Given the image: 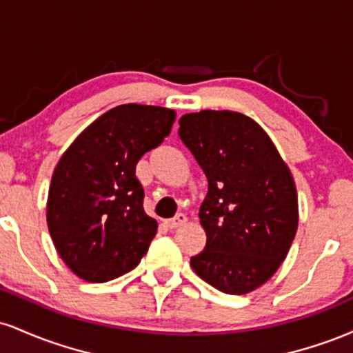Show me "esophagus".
<instances>
[{"label":"esophagus","mask_w":353,"mask_h":353,"mask_svg":"<svg viewBox=\"0 0 353 353\" xmlns=\"http://www.w3.org/2000/svg\"><path fill=\"white\" fill-rule=\"evenodd\" d=\"M185 222H188V216H185V214H177L176 217L168 219V221H165V225H168L169 229H177L181 228V225H184Z\"/></svg>","instance_id":"obj_1"}]
</instances>
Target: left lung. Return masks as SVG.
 <instances>
[{"label": "left lung", "mask_w": 353, "mask_h": 353, "mask_svg": "<svg viewBox=\"0 0 353 353\" xmlns=\"http://www.w3.org/2000/svg\"><path fill=\"white\" fill-rule=\"evenodd\" d=\"M179 125L209 182L199 209L208 242L190 267L221 292H252L277 272L297 232L290 169L264 129L241 112L205 109L184 114Z\"/></svg>", "instance_id": "obj_1"}]
</instances>
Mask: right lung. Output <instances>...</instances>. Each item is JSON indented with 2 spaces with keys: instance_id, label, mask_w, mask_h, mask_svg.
I'll return each mask as SVG.
<instances>
[{
  "instance_id": "right-lung-1",
  "label": "right lung",
  "mask_w": 353,
  "mask_h": 353,
  "mask_svg": "<svg viewBox=\"0 0 353 353\" xmlns=\"http://www.w3.org/2000/svg\"><path fill=\"white\" fill-rule=\"evenodd\" d=\"M176 111L121 104L91 123L61 156L46 221L64 264L88 282H108L139 264L157 232L144 212L136 164L169 136Z\"/></svg>"
}]
</instances>
